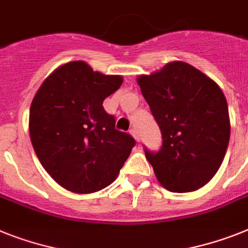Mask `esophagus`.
Returning <instances> with one entry per match:
<instances>
[{
	"mask_svg": "<svg viewBox=\"0 0 248 248\" xmlns=\"http://www.w3.org/2000/svg\"><path fill=\"white\" fill-rule=\"evenodd\" d=\"M131 135L135 137V140H136L137 142L140 141V136H139V132H137L136 128H132V130H131Z\"/></svg>",
	"mask_w": 248,
	"mask_h": 248,
	"instance_id": "34e87169",
	"label": "esophagus"
}]
</instances>
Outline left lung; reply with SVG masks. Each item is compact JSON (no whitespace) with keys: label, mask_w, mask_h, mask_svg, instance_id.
Segmentation results:
<instances>
[{"label":"left lung","mask_w":248,"mask_h":248,"mask_svg":"<svg viewBox=\"0 0 248 248\" xmlns=\"http://www.w3.org/2000/svg\"><path fill=\"white\" fill-rule=\"evenodd\" d=\"M137 83L163 136L157 153L145 149L159 183L174 193L202 188L218 171L230 142L222 89L184 62L168 63Z\"/></svg>","instance_id":"left-lung-1"}]
</instances>
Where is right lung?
<instances>
[{"label": "right lung", "mask_w": 248, "mask_h": 248, "mask_svg": "<svg viewBox=\"0 0 248 248\" xmlns=\"http://www.w3.org/2000/svg\"><path fill=\"white\" fill-rule=\"evenodd\" d=\"M122 82L78 60L59 66L37 89L29 118L31 143L44 169L66 190L106 188L130 156L134 137L116 130L102 106Z\"/></svg>", "instance_id": "add662e5"}]
</instances>
